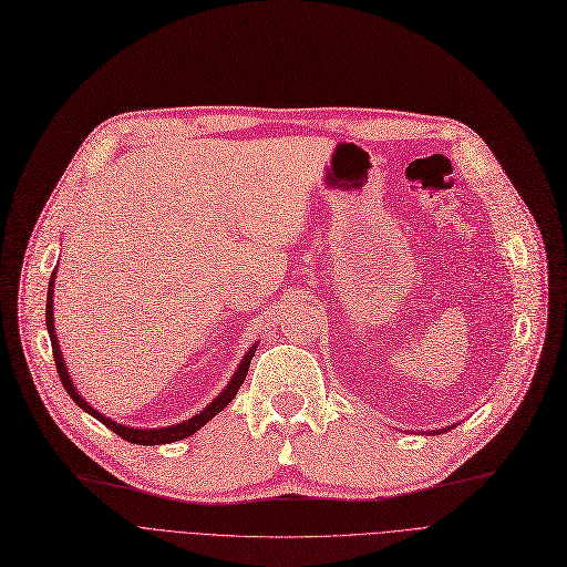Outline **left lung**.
<instances>
[{"instance_id":"left-lung-1","label":"left lung","mask_w":567,"mask_h":567,"mask_svg":"<svg viewBox=\"0 0 567 567\" xmlns=\"http://www.w3.org/2000/svg\"><path fill=\"white\" fill-rule=\"evenodd\" d=\"M453 427H455V425H453ZM453 427H445V430H436L434 434H441V432H449V430H453Z\"/></svg>"}]
</instances>
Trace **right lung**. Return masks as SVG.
Segmentation results:
<instances>
[{
    "mask_svg": "<svg viewBox=\"0 0 567 567\" xmlns=\"http://www.w3.org/2000/svg\"><path fill=\"white\" fill-rule=\"evenodd\" d=\"M54 276H56V268L50 276V285H48V301H45V326H48V333H50V342H52V355H54V365H56V372H59V379H62L66 393L71 395V400L82 409L86 411L89 415H94L96 421H101L105 427H110L114 434H118L122 439L131 441V443H137V445H161V443H174V441H182L190 434H195L197 430H202L208 421L214 419V415H218L238 393V389H241V383L246 381V374H248V368H250V361L252 355L257 351V342L248 349V353L241 359V363H238V368L234 370L231 379L227 381V385L223 389V393L218 398H214V402H208L199 413H195L193 419L184 421V423H176V425H167V427H131V425H122L116 423L112 419H107V415H103L99 409H94L92 404H89L75 389V383L69 374V368H66V361L62 355V347H59L56 342V331H54V312H52V293H54Z\"/></svg>",
    "mask_w": 567,
    "mask_h": 567,
    "instance_id": "obj_1",
    "label": "right lung"
}]
</instances>
